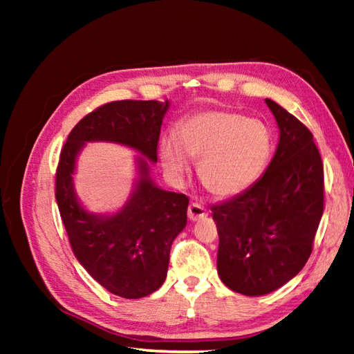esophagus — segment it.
Wrapping results in <instances>:
<instances>
[{"instance_id":"34e87169","label":"esophagus","mask_w":354,"mask_h":354,"mask_svg":"<svg viewBox=\"0 0 354 354\" xmlns=\"http://www.w3.org/2000/svg\"><path fill=\"white\" fill-rule=\"evenodd\" d=\"M187 213H189V219L194 222L207 216V208L204 205H201L199 202H193V204H190L189 212Z\"/></svg>"}]
</instances>
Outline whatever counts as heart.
Masks as SVG:
<instances>
[{
  "label": "heart",
  "instance_id": "b5f03b06",
  "mask_svg": "<svg viewBox=\"0 0 354 354\" xmlns=\"http://www.w3.org/2000/svg\"><path fill=\"white\" fill-rule=\"evenodd\" d=\"M272 153V135L257 120L228 109L192 114L179 123L176 138L165 137L160 156L165 171L181 179L199 161V179L216 198H232L259 181Z\"/></svg>",
  "mask_w": 354,
  "mask_h": 354
}]
</instances>
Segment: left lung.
<instances>
[{
    "label": "left lung",
    "instance_id": "left-lung-1",
    "mask_svg": "<svg viewBox=\"0 0 354 354\" xmlns=\"http://www.w3.org/2000/svg\"><path fill=\"white\" fill-rule=\"evenodd\" d=\"M280 141L251 189L212 207L219 234L217 274L231 290L266 295L309 260L324 212V167L313 135L270 99Z\"/></svg>",
    "mask_w": 354,
    "mask_h": 354
}]
</instances>
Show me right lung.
I'll return each mask as SVG.
<instances>
[{"label":"right lung","instance_id":"obj_1","mask_svg":"<svg viewBox=\"0 0 354 354\" xmlns=\"http://www.w3.org/2000/svg\"><path fill=\"white\" fill-rule=\"evenodd\" d=\"M170 106L156 100L111 102L73 127L59 158L56 201L73 252L104 289L122 298H142L164 283L173 240L187 225L189 198L152 181L162 118ZM109 140L140 151V178L130 201L115 215L89 214L73 190L75 160L85 142Z\"/></svg>","mask_w":354,"mask_h":354}]
</instances>
